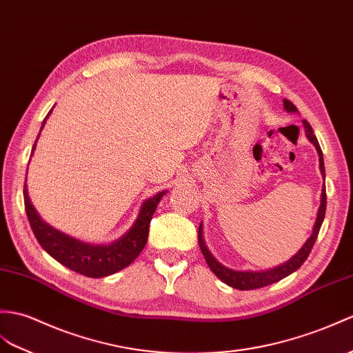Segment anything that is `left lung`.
Returning a JSON list of instances; mask_svg holds the SVG:
<instances>
[{
	"label": "left lung",
	"mask_w": 353,
	"mask_h": 353,
	"mask_svg": "<svg viewBox=\"0 0 353 353\" xmlns=\"http://www.w3.org/2000/svg\"><path fill=\"white\" fill-rule=\"evenodd\" d=\"M284 108L288 110L289 112L296 111V106H294L288 99H284ZM304 128H305V134H307L308 139L316 145V150L319 153V162H321V171H322V176H323V180H325V165H323L322 149H321V145H319L317 138L313 134V129H311L310 123L307 120H304ZM325 210H326V192H325V186H323L322 199H321V208H319V212H317V218H316V223H314L313 234L308 237V241L304 243V247H302L298 251V254H294V256L289 261H285V263H283L281 266L274 268V269L261 270V272H248V270H247V272H239V270H232V269H228V268L223 266L221 263H218V261L214 257H212V254L206 248V245H204L201 224H200V228H199L200 250L203 252L204 259H206L212 272H214L221 281H224L225 284L230 285V288L239 289V290H254V289L265 288V285L274 284L276 281L283 280V278H285L288 275H290L292 272H294V270L299 269L301 265L307 260L308 254L311 252V250H313V245H314V242L317 239L319 230H321V227H322L323 218H325Z\"/></svg>",
	"instance_id": "8db88e82"
}]
</instances>
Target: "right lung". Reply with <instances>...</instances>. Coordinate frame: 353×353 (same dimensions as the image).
<instances>
[{
	"mask_svg": "<svg viewBox=\"0 0 353 353\" xmlns=\"http://www.w3.org/2000/svg\"><path fill=\"white\" fill-rule=\"evenodd\" d=\"M51 111H49L48 116L45 117L42 128L45 126L46 119L49 117ZM36 143L32 145V152L36 149ZM163 195H165V191L158 192L157 195H153L152 199L143 203L135 224L121 237V239L110 245H92L73 239V237L45 224L37 215L34 208H32V204L30 203L27 185H23L26 212L30 221V225L32 228V233H34L39 243L42 245L49 256H52L57 261H60L61 265L90 278H102L106 275L116 274L123 268L129 266L139 256V252L145 247L147 237H149V225L152 216Z\"/></svg>",
	"mask_w": 353,
	"mask_h": 353,
	"instance_id": "1",
	"label": "right lung"
}]
</instances>
